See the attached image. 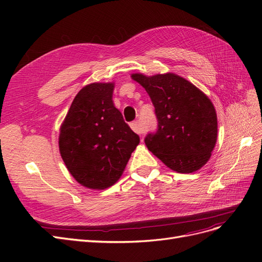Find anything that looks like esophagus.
<instances>
[{
    "mask_svg": "<svg viewBox=\"0 0 262 262\" xmlns=\"http://www.w3.org/2000/svg\"><path fill=\"white\" fill-rule=\"evenodd\" d=\"M130 125H131V129L136 133H138V134L143 133V129H142V126L139 121H133Z\"/></svg>",
    "mask_w": 262,
    "mask_h": 262,
    "instance_id": "34e87169",
    "label": "esophagus"
}]
</instances>
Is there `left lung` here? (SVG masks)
<instances>
[{
  "mask_svg": "<svg viewBox=\"0 0 262 262\" xmlns=\"http://www.w3.org/2000/svg\"><path fill=\"white\" fill-rule=\"evenodd\" d=\"M131 77L144 87L155 107L158 126L144 140L147 148L177 172L199 170L217 139V117L210 98L175 73Z\"/></svg>",
  "mask_w": 262,
  "mask_h": 262,
  "instance_id": "8db88e82",
  "label": "left lung"
}]
</instances>
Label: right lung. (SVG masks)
Listing matches in <instances>:
<instances>
[{"label":"right lung","mask_w":262,"mask_h":262,"mask_svg":"<svg viewBox=\"0 0 262 262\" xmlns=\"http://www.w3.org/2000/svg\"><path fill=\"white\" fill-rule=\"evenodd\" d=\"M115 83H92L77 93L62 122L59 149L82 186L102 190L118 181L140 138L115 107Z\"/></svg>","instance_id":"add662e5"}]
</instances>
